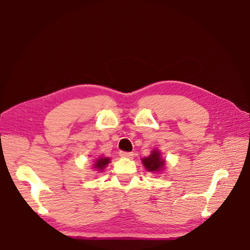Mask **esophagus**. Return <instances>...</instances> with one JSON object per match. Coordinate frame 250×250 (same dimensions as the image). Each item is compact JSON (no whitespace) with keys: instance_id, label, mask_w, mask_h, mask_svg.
Returning a JSON list of instances; mask_svg holds the SVG:
<instances>
[{"instance_id":"34e87169","label":"esophagus","mask_w":250,"mask_h":250,"mask_svg":"<svg viewBox=\"0 0 250 250\" xmlns=\"http://www.w3.org/2000/svg\"><path fill=\"white\" fill-rule=\"evenodd\" d=\"M119 155H120V157H122V158H132V157H133V152L120 151Z\"/></svg>"}]
</instances>
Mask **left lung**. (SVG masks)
Returning a JSON list of instances; mask_svg holds the SVG:
<instances>
[{"label":"left lung","instance_id":"8db88e82","mask_svg":"<svg viewBox=\"0 0 250 250\" xmlns=\"http://www.w3.org/2000/svg\"><path fill=\"white\" fill-rule=\"evenodd\" d=\"M143 164L150 172L161 171L164 166V160L160 158V152L158 150H153L147 158L143 159Z\"/></svg>","mask_w":250,"mask_h":250}]
</instances>
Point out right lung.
<instances>
[{"label": "right lung", "instance_id": "add662e5", "mask_svg": "<svg viewBox=\"0 0 250 250\" xmlns=\"http://www.w3.org/2000/svg\"><path fill=\"white\" fill-rule=\"evenodd\" d=\"M108 163H109V159H108V158L101 157L100 159H97V161H95L94 168H98V171H102V169H103L106 166H107Z\"/></svg>", "mask_w": 250, "mask_h": 250}]
</instances>
